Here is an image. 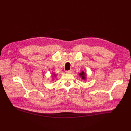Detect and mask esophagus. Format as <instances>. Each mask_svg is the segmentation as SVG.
Returning a JSON list of instances; mask_svg holds the SVG:
<instances>
[{
	"label": "esophagus",
	"instance_id": "1",
	"mask_svg": "<svg viewBox=\"0 0 131 131\" xmlns=\"http://www.w3.org/2000/svg\"><path fill=\"white\" fill-rule=\"evenodd\" d=\"M71 73H72V70H71L66 71V73H67V74H71Z\"/></svg>",
	"mask_w": 131,
	"mask_h": 131
}]
</instances>
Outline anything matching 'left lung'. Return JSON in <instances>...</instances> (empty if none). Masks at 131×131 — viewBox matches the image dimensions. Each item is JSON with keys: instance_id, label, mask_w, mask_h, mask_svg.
I'll use <instances>...</instances> for the list:
<instances>
[{"instance_id": "left-lung-1", "label": "left lung", "mask_w": 131, "mask_h": 131, "mask_svg": "<svg viewBox=\"0 0 131 131\" xmlns=\"http://www.w3.org/2000/svg\"><path fill=\"white\" fill-rule=\"evenodd\" d=\"M79 74L80 75V76L82 78V79H84V80H85V78H86V77H85V76H86V74L84 73V71H82V73H79Z\"/></svg>"}]
</instances>
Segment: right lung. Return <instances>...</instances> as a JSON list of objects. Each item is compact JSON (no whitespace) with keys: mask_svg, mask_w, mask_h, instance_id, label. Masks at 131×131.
I'll use <instances>...</instances> for the list:
<instances>
[{"mask_svg":"<svg viewBox=\"0 0 131 131\" xmlns=\"http://www.w3.org/2000/svg\"><path fill=\"white\" fill-rule=\"evenodd\" d=\"M54 76H55V75H54Z\"/></svg>","mask_w":131,"mask_h":131,"instance_id":"1","label":"right lung"}]
</instances>
